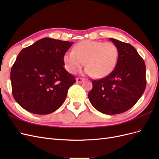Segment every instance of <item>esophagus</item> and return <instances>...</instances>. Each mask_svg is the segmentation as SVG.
<instances>
[{
  "mask_svg": "<svg viewBox=\"0 0 159 159\" xmlns=\"http://www.w3.org/2000/svg\"><path fill=\"white\" fill-rule=\"evenodd\" d=\"M84 81V78H77L76 79V82L77 83H81Z\"/></svg>",
  "mask_w": 159,
  "mask_h": 159,
  "instance_id": "obj_1",
  "label": "esophagus"
}]
</instances>
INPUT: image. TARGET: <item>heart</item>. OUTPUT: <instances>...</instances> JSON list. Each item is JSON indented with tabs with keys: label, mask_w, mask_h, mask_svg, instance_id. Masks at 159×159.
<instances>
[{
	"label": "heart",
	"mask_w": 159,
	"mask_h": 159,
	"mask_svg": "<svg viewBox=\"0 0 159 159\" xmlns=\"http://www.w3.org/2000/svg\"><path fill=\"white\" fill-rule=\"evenodd\" d=\"M119 57L117 47L111 42L84 40L74 47V51L63 56L66 70L75 74L85 64V73L96 78H103L114 70Z\"/></svg>",
	"instance_id": "obj_1"
}]
</instances>
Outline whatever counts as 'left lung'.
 Masks as SVG:
<instances>
[{"label": "left lung", "instance_id": "1", "mask_svg": "<svg viewBox=\"0 0 159 159\" xmlns=\"http://www.w3.org/2000/svg\"><path fill=\"white\" fill-rule=\"evenodd\" d=\"M109 40L119 50L117 65L105 78L92 81L88 98L99 112L115 115L131 109L143 94L147 84L146 67L132 45L114 38Z\"/></svg>", "mask_w": 159, "mask_h": 159}]
</instances>
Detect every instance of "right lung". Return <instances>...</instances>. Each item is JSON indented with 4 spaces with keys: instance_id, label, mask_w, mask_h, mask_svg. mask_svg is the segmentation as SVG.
Segmentation results:
<instances>
[{
    "instance_id": "add662e5",
    "label": "right lung",
    "mask_w": 159,
    "mask_h": 159,
    "mask_svg": "<svg viewBox=\"0 0 159 159\" xmlns=\"http://www.w3.org/2000/svg\"><path fill=\"white\" fill-rule=\"evenodd\" d=\"M74 42L44 38L19 53L11 71L12 95L30 113L46 115L64 103L74 76L64 68L63 56Z\"/></svg>"
}]
</instances>
